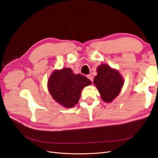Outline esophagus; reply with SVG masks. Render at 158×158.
I'll list each match as a JSON object with an SVG mask.
<instances>
[{
    "label": "esophagus",
    "mask_w": 158,
    "mask_h": 158,
    "mask_svg": "<svg viewBox=\"0 0 158 158\" xmlns=\"http://www.w3.org/2000/svg\"><path fill=\"white\" fill-rule=\"evenodd\" d=\"M87 77L90 80V81H93V77H92L91 75H87Z\"/></svg>",
    "instance_id": "1"
}]
</instances>
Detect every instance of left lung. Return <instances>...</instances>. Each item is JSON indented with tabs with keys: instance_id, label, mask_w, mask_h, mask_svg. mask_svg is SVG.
Here are the masks:
<instances>
[{
	"instance_id": "8db88e82",
	"label": "left lung",
	"mask_w": 158,
	"mask_h": 158,
	"mask_svg": "<svg viewBox=\"0 0 158 158\" xmlns=\"http://www.w3.org/2000/svg\"><path fill=\"white\" fill-rule=\"evenodd\" d=\"M123 83L120 73L110 66L102 64L97 68V75L94 77V83L105 102L110 103L119 94Z\"/></svg>"
}]
</instances>
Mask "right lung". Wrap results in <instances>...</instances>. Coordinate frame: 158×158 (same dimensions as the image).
<instances>
[{
	"label": "right lung",
	"instance_id": "1",
	"mask_svg": "<svg viewBox=\"0 0 158 158\" xmlns=\"http://www.w3.org/2000/svg\"><path fill=\"white\" fill-rule=\"evenodd\" d=\"M91 83L85 76L75 75L70 69L65 68L52 73L48 87L55 101L66 107H73L78 103L82 89Z\"/></svg>",
	"mask_w": 158,
	"mask_h": 158
}]
</instances>
